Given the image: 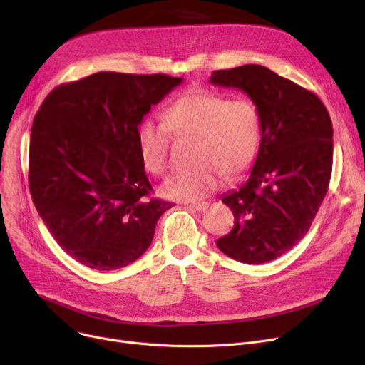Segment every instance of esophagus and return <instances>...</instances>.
<instances>
[{
  "mask_svg": "<svg viewBox=\"0 0 365 365\" xmlns=\"http://www.w3.org/2000/svg\"><path fill=\"white\" fill-rule=\"evenodd\" d=\"M187 207L192 208V210H197V212H205V210L208 208V202H205V201L194 202V204H189Z\"/></svg>",
  "mask_w": 365,
  "mask_h": 365,
  "instance_id": "34e87169",
  "label": "esophagus"
}]
</instances>
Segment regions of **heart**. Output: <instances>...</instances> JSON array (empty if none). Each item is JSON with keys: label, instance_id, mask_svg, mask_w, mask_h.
Here are the masks:
<instances>
[{"label": "heart", "instance_id": "b5f03b06", "mask_svg": "<svg viewBox=\"0 0 365 365\" xmlns=\"http://www.w3.org/2000/svg\"><path fill=\"white\" fill-rule=\"evenodd\" d=\"M170 133L195 139L192 168L171 176L161 187L170 200L197 201L212 194L222 178L235 179L253 163L260 123L248 101H227L212 91H189L164 112V123L143 120L136 142L145 168L163 176L170 167Z\"/></svg>", "mask_w": 365, "mask_h": 365}]
</instances>
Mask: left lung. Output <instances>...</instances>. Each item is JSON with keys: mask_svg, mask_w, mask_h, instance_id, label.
<instances>
[{"mask_svg": "<svg viewBox=\"0 0 365 365\" xmlns=\"http://www.w3.org/2000/svg\"><path fill=\"white\" fill-rule=\"evenodd\" d=\"M210 83L244 91L256 105L262 131L250 176L222 197L235 225L216 244L241 263L275 260L309 231L327 194L333 167L329 110L317 94L260 65L215 71Z\"/></svg>", "mask_w": 365, "mask_h": 365, "instance_id": "obj_1", "label": "left lung"}]
</instances>
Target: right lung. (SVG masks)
Returning a JSON list of instances; mask_svg holds the SVG:
<instances>
[{
	"instance_id": "1",
	"label": "right lung",
	"mask_w": 365,
	"mask_h": 365,
	"mask_svg": "<svg viewBox=\"0 0 365 365\" xmlns=\"http://www.w3.org/2000/svg\"><path fill=\"white\" fill-rule=\"evenodd\" d=\"M182 81L98 72L56 87L36 112L31 197L56 242L81 264L115 271L138 260L175 205L150 198L136 131L150 106Z\"/></svg>"
}]
</instances>
